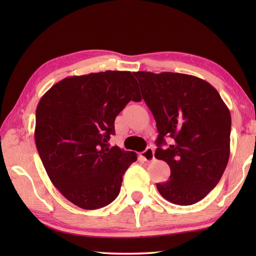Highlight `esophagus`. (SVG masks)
I'll use <instances>...</instances> for the list:
<instances>
[{
    "label": "esophagus",
    "mask_w": 256,
    "mask_h": 256,
    "mask_svg": "<svg viewBox=\"0 0 256 256\" xmlns=\"http://www.w3.org/2000/svg\"><path fill=\"white\" fill-rule=\"evenodd\" d=\"M140 157L145 160V162H152L154 160L155 156H154V150L152 148H148L144 152L140 153Z\"/></svg>",
    "instance_id": "1"
}]
</instances>
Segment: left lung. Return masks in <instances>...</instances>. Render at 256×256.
Returning a JSON list of instances; mask_svg holds the SVG:
<instances>
[{
  "mask_svg": "<svg viewBox=\"0 0 256 256\" xmlns=\"http://www.w3.org/2000/svg\"><path fill=\"white\" fill-rule=\"evenodd\" d=\"M133 74L160 133L155 157L170 167V179L157 190L175 204L198 202L216 186L229 160V108L214 86L194 76ZM166 136L172 138L168 146Z\"/></svg>",
  "mask_w": 256,
  "mask_h": 256,
  "instance_id": "1",
  "label": "left lung"
}]
</instances>
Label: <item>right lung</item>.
<instances>
[{
  "label": "right lung",
  "instance_id": "obj_1",
  "mask_svg": "<svg viewBox=\"0 0 256 256\" xmlns=\"http://www.w3.org/2000/svg\"><path fill=\"white\" fill-rule=\"evenodd\" d=\"M131 100H142L133 74L108 70L64 78L38 102V154L54 186L80 208L111 204L138 160L134 152L108 143L116 133L114 120Z\"/></svg>",
  "mask_w": 256,
  "mask_h": 256
}]
</instances>
